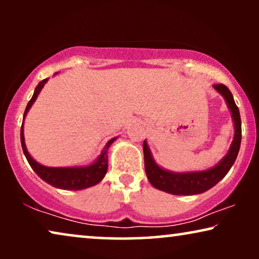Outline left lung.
<instances>
[{
	"mask_svg": "<svg viewBox=\"0 0 259 259\" xmlns=\"http://www.w3.org/2000/svg\"><path fill=\"white\" fill-rule=\"evenodd\" d=\"M213 88L224 98L228 108L231 113V118L235 127V136L225 157L213 167L204 171L192 172H173L159 166L152 155L147 141H144V159L145 171L148 182L155 189L176 196H193L203 193L218 184L228 175L230 168L235 164L238 155L240 141H242V121H240L239 109L237 107L231 92L222 83L213 84Z\"/></svg>",
	"mask_w": 259,
	"mask_h": 259,
	"instance_id": "obj_1",
	"label": "left lung"
}]
</instances>
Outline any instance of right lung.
Listing matches in <instances>:
<instances>
[{"label": "right lung", "instance_id": "add662e5", "mask_svg": "<svg viewBox=\"0 0 259 259\" xmlns=\"http://www.w3.org/2000/svg\"><path fill=\"white\" fill-rule=\"evenodd\" d=\"M58 74V73H55ZM54 74V75H55ZM48 79H45L38 82V84L35 88L33 97H31L30 101L28 102L26 111L23 114V121L22 126H21V145H22L23 153L26 155L28 162H29L30 167L34 169L35 173L40 177L42 180H45L46 183L49 185L56 187V189L61 190H68V191H79L87 189V187L97 185L104 179V177L107 173L108 168V150L109 146L114 143L116 139L108 140L106 145L102 148L101 153L95 160L90 165L84 166H70V167H48V166L41 165L40 162H37L35 159L29 154V152L27 150L26 143H24V133H23V122L24 118H26L27 113L29 112V109L33 104L36 100L37 95L40 94V92L44 86L47 82Z\"/></svg>", "mask_w": 259, "mask_h": 259}]
</instances>
